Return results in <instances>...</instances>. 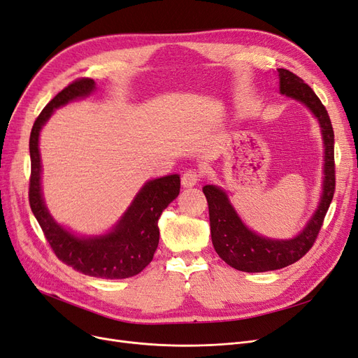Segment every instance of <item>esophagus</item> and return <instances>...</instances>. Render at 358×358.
Segmentation results:
<instances>
[{
	"instance_id": "obj_1",
	"label": "esophagus",
	"mask_w": 358,
	"mask_h": 358,
	"mask_svg": "<svg viewBox=\"0 0 358 358\" xmlns=\"http://www.w3.org/2000/svg\"><path fill=\"white\" fill-rule=\"evenodd\" d=\"M201 178H203L201 171L194 170V169L192 170H187L182 175V185H183L185 188H191V187H194V185L199 183L201 180Z\"/></svg>"
}]
</instances>
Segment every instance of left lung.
<instances>
[{"instance_id":"8db88e82","label":"left lung","mask_w":358,"mask_h":358,"mask_svg":"<svg viewBox=\"0 0 358 358\" xmlns=\"http://www.w3.org/2000/svg\"><path fill=\"white\" fill-rule=\"evenodd\" d=\"M280 92L310 108L323 131L324 139V188L317 212L308 225L293 240H269L245 228L228 201L227 194L213 185H206L203 192L208 204L212 241L216 253L229 266L244 273H265L298 262L314 245L323 227L324 216L336 188L335 176V133L326 106L314 90L289 69H278Z\"/></svg>"}]
</instances>
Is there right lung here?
Wrapping results in <instances>:
<instances>
[{"label":"right lung","instance_id":"obj_1","mask_svg":"<svg viewBox=\"0 0 358 358\" xmlns=\"http://www.w3.org/2000/svg\"><path fill=\"white\" fill-rule=\"evenodd\" d=\"M93 89L94 81L92 78L72 81L36 117L29 138V206L59 261L90 277L129 278L139 274L152 261L159 240L158 219L164 208L179 195L180 179L178 175L148 182L115 229L96 238H78L59 227L48 215L41 195L40 130L53 114V109L77 97L87 96Z\"/></svg>","mask_w":358,"mask_h":358}]
</instances>
